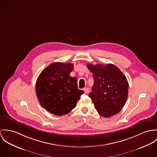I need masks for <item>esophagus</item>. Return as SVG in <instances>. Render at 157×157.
Listing matches in <instances>:
<instances>
[{"mask_svg":"<svg viewBox=\"0 0 157 157\" xmlns=\"http://www.w3.org/2000/svg\"><path fill=\"white\" fill-rule=\"evenodd\" d=\"M83 90L84 91L85 93H88L89 92V88H87V87H85V88L83 89Z\"/></svg>","mask_w":157,"mask_h":157,"instance_id":"obj_1","label":"esophagus"}]
</instances>
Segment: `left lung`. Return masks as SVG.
Returning a JSON list of instances; mask_svg holds the SVG:
<instances>
[{
	"mask_svg": "<svg viewBox=\"0 0 157 157\" xmlns=\"http://www.w3.org/2000/svg\"><path fill=\"white\" fill-rule=\"evenodd\" d=\"M87 67L93 73L94 84L88 96L98 113L106 118L119 113L125 104L129 84L121 70L112 64L92 65Z\"/></svg>",
	"mask_w": 157,
	"mask_h": 157,
	"instance_id": "8db88e82",
	"label": "left lung"
}]
</instances>
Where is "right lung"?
I'll list each match as a JSON object with an SVG mask.
<instances>
[{
    "label": "right lung",
    "mask_w": 157,
    "mask_h": 157,
    "mask_svg": "<svg viewBox=\"0 0 157 157\" xmlns=\"http://www.w3.org/2000/svg\"><path fill=\"white\" fill-rule=\"evenodd\" d=\"M71 63H53L41 71L35 86L41 105L56 116L69 113L75 108L84 91L78 89L77 79L70 76Z\"/></svg>",
    "instance_id": "add662e5"
}]
</instances>
